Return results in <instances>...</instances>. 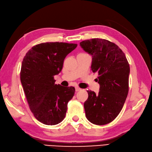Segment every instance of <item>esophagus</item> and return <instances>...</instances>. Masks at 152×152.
<instances>
[{
  "instance_id": "34e87169",
  "label": "esophagus",
  "mask_w": 152,
  "mask_h": 152,
  "mask_svg": "<svg viewBox=\"0 0 152 152\" xmlns=\"http://www.w3.org/2000/svg\"><path fill=\"white\" fill-rule=\"evenodd\" d=\"M75 89H76V92H78V91L81 90V88H78V87H76Z\"/></svg>"
}]
</instances>
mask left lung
<instances>
[{
	"label": "left lung",
	"instance_id": "1",
	"mask_svg": "<svg viewBox=\"0 0 152 152\" xmlns=\"http://www.w3.org/2000/svg\"><path fill=\"white\" fill-rule=\"evenodd\" d=\"M80 45L92 56L91 68L98 74L100 84L98 94L87 90L86 116L91 123L105 125L118 116L125 103L129 90V63L122 50L107 40L92 38Z\"/></svg>",
	"mask_w": 152,
	"mask_h": 152
}]
</instances>
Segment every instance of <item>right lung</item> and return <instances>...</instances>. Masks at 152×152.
<instances>
[{"label": "right lung", "instance_id": "right-lung-1", "mask_svg": "<svg viewBox=\"0 0 152 152\" xmlns=\"http://www.w3.org/2000/svg\"><path fill=\"white\" fill-rule=\"evenodd\" d=\"M76 44L45 42L34 46L24 57L20 81L30 109L46 125H56L64 120L67 105L75 88L56 84L54 76L61 72L66 56Z\"/></svg>", "mask_w": 152, "mask_h": 152}]
</instances>
